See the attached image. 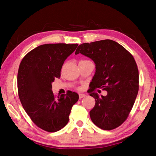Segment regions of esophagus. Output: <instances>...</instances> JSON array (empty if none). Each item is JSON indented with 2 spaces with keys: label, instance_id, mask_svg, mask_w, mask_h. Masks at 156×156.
I'll return each instance as SVG.
<instances>
[{
  "label": "esophagus",
  "instance_id": "obj_1",
  "mask_svg": "<svg viewBox=\"0 0 156 156\" xmlns=\"http://www.w3.org/2000/svg\"><path fill=\"white\" fill-rule=\"evenodd\" d=\"M79 99H81V98H85V96H86V95H85V94H79Z\"/></svg>",
  "mask_w": 156,
  "mask_h": 156
}]
</instances>
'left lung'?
Here are the masks:
<instances>
[{
    "label": "left lung",
    "mask_w": 156,
    "mask_h": 156,
    "mask_svg": "<svg viewBox=\"0 0 156 156\" xmlns=\"http://www.w3.org/2000/svg\"><path fill=\"white\" fill-rule=\"evenodd\" d=\"M81 53L96 64L90 95L96 100L90 118L99 128L110 131L120 126L128 118L139 91V71L133 55L115 41L104 40L79 45ZM97 88L108 92L100 97Z\"/></svg>",
    "instance_id": "8db88e82"
}]
</instances>
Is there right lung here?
<instances>
[{
    "label": "right lung",
    "mask_w": 156,
    "mask_h": 156,
    "mask_svg": "<svg viewBox=\"0 0 156 156\" xmlns=\"http://www.w3.org/2000/svg\"><path fill=\"white\" fill-rule=\"evenodd\" d=\"M77 46L43 44L28 52L20 65L17 89L21 103L35 125L46 131L56 132L65 126L79 100L75 92L56 98L52 91V83L60 78L63 63Z\"/></svg>",
    "instance_id": "right-lung-1"
}]
</instances>
